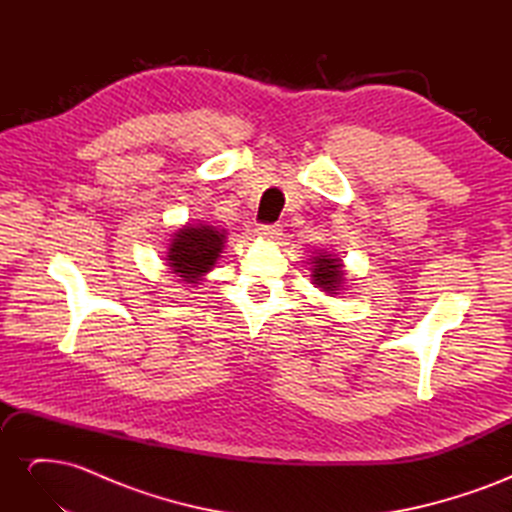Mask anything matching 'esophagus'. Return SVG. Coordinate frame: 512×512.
<instances>
[{"mask_svg": "<svg viewBox=\"0 0 512 512\" xmlns=\"http://www.w3.org/2000/svg\"><path fill=\"white\" fill-rule=\"evenodd\" d=\"M256 235H258L260 239L275 241V239H280L282 228H280V224H262V226L256 228Z\"/></svg>", "mask_w": 512, "mask_h": 512, "instance_id": "obj_1", "label": "esophagus"}]
</instances>
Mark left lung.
<instances>
[{
  "instance_id": "1",
  "label": "left lung",
  "mask_w": 512,
  "mask_h": 512,
  "mask_svg": "<svg viewBox=\"0 0 512 512\" xmlns=\"http://www.w3.org/2000/svg\"><path fill=\"white\" fill-rule=\"evenodd\" d=\"M346 282V271L342 260L329 252H318L312 258V284H316L320 290L327 294H337L344 288Z\"/></svg>"
}]
</instances>
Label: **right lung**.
<instances>
[{
    "label": "right lung",
    "mask_w": 512,
    "mask_h": 512,
    "mask_svg": "<svg viewBox=\"0 0 512 512\" xmlns=\"http://www.w3.org/2000/svg\"><path fill=\"white\" fill-rule=\"evenodd\" d=\"M226 243V232L207 224H185L170 239L166 267L185 284H200L215 267Z\"/></svg>",
    "instance_id": "1"
}]
</instances>
